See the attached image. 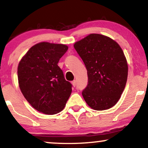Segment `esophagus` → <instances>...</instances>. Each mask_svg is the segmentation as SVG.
Masks as SVG:
<instances>
[{"label":"esophagus","instance_id":"1","mask_svg":"<svg viewBox=\"0 0 148 148\" xmlns=\"http://www.w3.org/2000/svg\"><path fill=\"white\" fill-rule=\"evenodd\" d=\"M71 84H72V85H73V87H75V86H76V81L75 80H74V81H73V82H71Z\"/></svg>","mask_w":148,"mask_h":148}]
</instances>
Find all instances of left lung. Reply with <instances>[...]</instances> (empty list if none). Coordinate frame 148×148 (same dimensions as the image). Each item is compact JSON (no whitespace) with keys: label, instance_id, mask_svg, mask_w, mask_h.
<instances>
[{"label":"left lung","instance_id":"obj_1","mask_svg":"<svg viewBox=\"0 0 148 148\" xmlns=\"http://www.w3.org/2000/svg\"><path fill=\"white\" fill-rule=\"evenodd\" d=\"M74 48L88 71V86L82 96L96 110H104L116 104L126 86L128 64L124 52L114 40L91 34L77 42Z\"/></svg>","mask_w":148,"mask_h":148}]
</instances>
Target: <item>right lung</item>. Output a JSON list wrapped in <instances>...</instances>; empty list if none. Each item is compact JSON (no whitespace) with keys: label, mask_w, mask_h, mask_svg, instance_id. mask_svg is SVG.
Masks as SVG:
<instances>
[{"label":"right lung","mask_w":148,"mask_h":148,"mask_svg":"<svg viewBox=\"0 0 148 148\" xmlns=\"http://www.w3.org/2000/svg\"><path fill=\"white\" fill-rule=\"evenodd\" d=\"M64 44L40 42L32 46L20 60L18 82L23 96L36 110L55 114L63 110L72 92L58 66L67 51Z\"/></svg>","instance_id":"obj_1"}]
</instances>
